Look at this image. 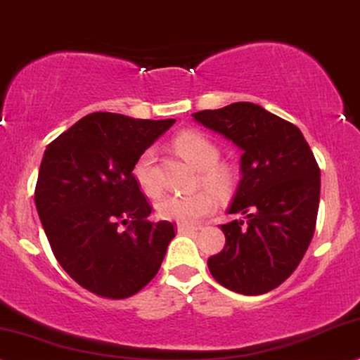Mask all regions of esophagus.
Here are the masks:
<instances>
[{
  "label": "esophagus",
  "instance_id": "obj_1",
  "mask_svg": "<svg viewBox=\"0 0 360 360\" xmlns=\"http://www.w3.org/2000/svg\"><path fill=\"white\" fill-rule=\"evenodd\" d=\"M176 230H179V233H190V232H195V230H198V229L193 227V225L179 224V225H176Z\"/></svg>",
  "mask_w": 360,
  "mask_h": 360
}]
</instances>
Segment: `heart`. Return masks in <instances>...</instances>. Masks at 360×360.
Here are the masks:
<instances>
[{
  "label": "heart",
  "instance_id": "1",
  "mask_svg": "<svg viewBox=\"0 0 360 360\" xmlns=\"http://www.w3.org/2000/svg\"><path fill=\"white\" fill-rule=\"evenodd\" d=\"M173 145L181 157L200 170V180L212 190L200 188L187 195L168 193L157 203V210L162 219L193 225L215 210L217 195L213 190L219 193H227L232 187L233 173L229 167L217 163L220 157L219 148L202 133H180L173 140ZM133 179L141 192L148 197H157L160 193V184L155 172V152L152 148H146L136 158L133 165Z\"/></svg>",
  "mask_w": 360,
  "mask_h": 360
}]
</instances>
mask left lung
<instances>
[{
	"label": "left lung",
	"instance_id": "1",
	"mask_svg": "<svg viewBox=\"0 0 360 360\" xmlns=\"http://www.w3.org/2000/svg\"><path fill=\"white\" fill-rule=\"evenodd\" d=\"M242 150V180L221 225L225 247L208 259L220 285L243 295L274 290L300 264L316 232L321 168L302 131L248 101L193 113Z\"/></svg>",
	"mask_w": 360,
	"mask_h": 360
}]
</instances>
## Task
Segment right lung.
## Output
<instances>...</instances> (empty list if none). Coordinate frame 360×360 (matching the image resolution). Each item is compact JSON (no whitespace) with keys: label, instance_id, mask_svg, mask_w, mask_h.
<instances>
[{"label":"right lung","instance_id":"obj_1","mask_svg":"<svg viewBox=\"0 0 360 360\" xmlns=\"http://www.w3.org/2000/svg\"><path fill=\"white\" fill-rule=\"evenodd\" d=\"M173 123L96 112L44 150L34 188L39 220L58 264L91 294L127 299L162 265L175 225L146 220L152 207L133 165Z\"/></svg>","mask_w":360,"mask_h":360}]
</instances>
